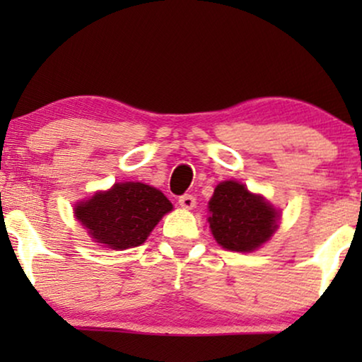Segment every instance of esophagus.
Returning <instances> with one entry per match:
<instances>
[{
    "label": "esophagus",
    "instance_id": "1",
    "mask_svg": "<svg viewBox=\"0 0 362 362\" xmlns=\"http://www.w3.org/2000/svg\"><path fill=\"white\" fill-rule=\"evenodd\" d=\"M177 202H180V206L182 207V209H192V207L196 206V197L191 194H185V196H180Z\"/></svg>",
    "mask_w": 362,
    "mask_h": 362
}]
</instances>
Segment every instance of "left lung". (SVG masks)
<instances>
[{"instance_id": "obj_1", "label": "left lung", "mask_w": 362, "mask_h": 362, "mask_svg": "<svg viewBox=\"0 0 362 362\" xmlns=\"http://www.w3.org/2000/svg\"><path fill=\"white\" fill-rule=\"evenodd\" d=\"M207 217L217 244L227 250L254 252L270 240L279 227L280 212L254 194L239 181H224L216 186Z\"/></svg>"}]
</instances>
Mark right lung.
<instances>
[{
	"label": "right lung",
	"instance_id": "obj_1",
	"mask_svg": "<svg viewBox=\"0 0 362 362\" xmlns=\"http://www.w3.org/2000/svg\"><path fill=\"white\" fill-rule=\"evenodd\" d=\"M173 204L156 187L143 182H117L74 207L76 219L93 242L113 250L141 245Z\"/></svg>",
	"mask_w": 362,
	"mask_h": 362
}]
</instances>
